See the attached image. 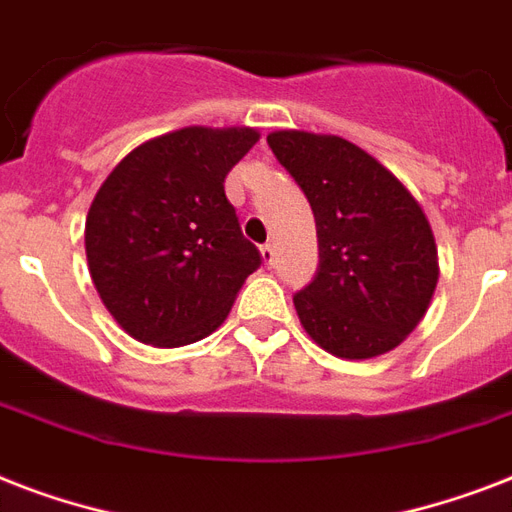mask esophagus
<instances>
[{"mask_svg":"<svg viewBox=\"0 0 512 512\" xmlns=\"http://www.w3.org/2000/svg\"><path fill=\"white\" fill-rule=\"evenodd\" d=\"M260 255H263V263L271 268V265H276V244H263L260 247Z\"/></svg>","mask_w":512,"mask_h":512,"instance_id":"esophagus-1","label":"esophagus"}]
</instances>
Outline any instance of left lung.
<instances>
[{"mask_svg":"<svg viewBox=\"0 0 512 512\" xmlns=\"http://www.w3.org/2000/svg\"><path fill=\"white\" fill-rule=\"evenodd\" d=\"M268 146L316 217L319 268L295 295L305 332L340 358L401 345L438 281L436 239L420 204L374 156L337 135L279 130Z\"/></svg>","mask_w":512,"mask_h":512,"instance_id":"8db88e82","label":"left lung"}]
</instances>
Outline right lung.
<instances>
[{
	"label": "right lung",
	"instance_id": "1",
	"mask_svg": "<svg viewBox=\"0 0 512 512\" xmlns=\"http://www.w3.org/2000/svg\"><path fill=\"white\" fill-rule=\"evenodd\" d=\"M252 127H185L138 146L95 193L84 249L108 313L135 340L177 348L212 335L263 263L225 196Z\"/></svg>",
	"mask_w": 512,
	"mask_h": 512
}]
</instances>
